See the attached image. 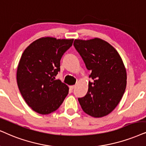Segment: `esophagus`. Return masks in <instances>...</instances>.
<instances>
[{"mask_svg": "<svg viewBox=\"0 0 146 146\" xmlns=\"http://www.w3.org/2000/svg\"><path fill=\"white\" fill-rule=\"evenodd\" d=\"M75 87V86L74 85V86H71L69 87V88H70V90H73V89H74V88Z\"/></svg>", "mask_w": 146, "mask_h": 146, "instance_id": "34e87169", "label": "esophagus"}]
</instances>
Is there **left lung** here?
<instances>
[{"mask_svg": "<svg viewBox=\"0 0 146 146\" xmlns=\"http://www.w3.org/2000/svg\"><path fill=\"white\" fill-rule=\"evenodd\" d=\"M73 45L82 57L87 69L92 71L88 91L78 98L83 110L100 118L108 115L117 106L127 86V71L119 52L100 38L75 40Z\"/></svg>", "mask_w": 146, "mask_h": 146, "instance_id": "left-lung-1", "label": "left lung"}]
</instances>
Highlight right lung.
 <instances>
[{"mask_svg":"<svg viewBox=\"0 0 146 146\" xmlns=\"http://www.w3.org/2000/svg\"><path fill=\"white\" fill-rule=\"evenodd\" d=\"M73 39L43 37L25 48L17 70V82L25 102L34 111L48 114L55 111L69 93V87L55 76L63 54Z\"/></svg>","mask_w":146,"mask_h":146,"instance_id":"add662e5","label":"right lung"}]
</instances>
